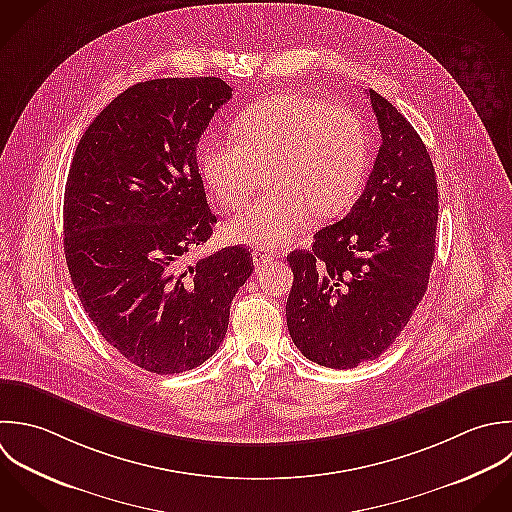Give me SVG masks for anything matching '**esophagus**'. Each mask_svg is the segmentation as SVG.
<instances>
[{
  "label": "esophagus",
  "instance_id": "obj_1",
  "mask_svg": "<svg viewBox=\"0 0 512 512\" xmlns=\"http://www.w3.org/2000/svg\"><path fill=\"white\" fill-rule=\"evenodd\" d=\"M275 259V255L269 251V249H265V247H255L253 249V263L257 265V267H261V265H265V263H271Z\"/></svg>",
  "mask_w": 512,
  "mask_h": 512
}]
</instances>
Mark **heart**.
I'll use <instances>...</instances> for the list:
<instances>
[{
  "instance_id": "b5f03b06",
  "label": "heart",
  "mask_w": 512,
  "mask_h": 512,
  "mask_svg": "<svg viewBox=\"0 0 512 512\" xmlns=\"http://www.w3.org/2000/svg\"><path fill=\"white\" fill-rule=\"evenodd\" d=\"M235 139L211 137L199 149L201 171L229 209L243 207L267 169L271 191L229 223L237 243L277 247L309 221L343 211L369 167L361 117L301 93L265 97L235 119Z\"/></svg>"
}]
</instances>
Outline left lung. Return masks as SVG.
Here are the masks:
<instances>
[{"label": "left lung", "instance_id": "obj_1", "mask_svg": "<svg viewBox=\"0 0 512 512\" xmlns=\"http://www.w3.org/2000/svg\"><path fill=\"white\" fill-rule=\"evenodd\" d=\"M381 147L361 197L313 249L287 255L295 275L287 327L313 363L353 369L379 359L425 297L439 219L431 155L393 103L369 89Z\"/></svg>", "mask_w": 512, "mask_h": 512}]
</instances>
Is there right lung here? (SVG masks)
<instances>
[{
  "label": "right lung",
  "mask_w": 512,
  "mask_h": 512,
  "mask_svg": "<svg viewBox=\"0 0 512 512\" xmlns=\"http://www.w3.org/2000/svg\"><path fill=\"white\" fill-rule=\"evenodd\" d=\"M231 91L219 77L135 83L91 121L69 167L63 251L77 297L111 347L157 375L219 349L253 273L241 245L185 261L217 223L197 143Z\"/></svg>",
  "instance_id": "right-lung-1"
}]
</instances>
